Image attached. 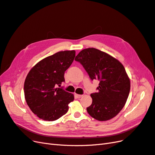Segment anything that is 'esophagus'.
Masks as SVG:
<instances>
[{
    "label": "esophagus",
    "instance_id": "1",
    "mask_svg": "<svg viewBox=\"0 0 155 155\" xmlns=\"http://www.w3.org/2000/svg\"><path fill=\"white\" fill-rule=\"evenodd\" d=\"M83 96V95H80V94H75V97L76 98H81Z\"/></svg>",
    "mask_w": 155,
    "mask_h": 155
}]
</instances>
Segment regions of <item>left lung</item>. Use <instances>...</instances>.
Here are the masks:
<instances>
[{"instance_id":"1","label":"left lung","mask_w":155,"mask_h":155,"mask_svg":"<svg viewBox=\"0 0 155 155\" xmlns=\"http://www.w3.org/2000/svg\"><path fill=\"white\" fill-rule=\"evenodd\" d=\"M75 60L83 65L92 80L100 81L97 92L91 94L92 103L87 108L88 113L98 121L113 118L124 108L130 92V79L124 65L94 48L81 50Z\"/></svg>"}]
</instances>
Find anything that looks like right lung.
Returning a JSON list of instances; mask_svg holds the SVG:
<instances>
[{
	"mask_svg": "<svg viewBox=\"0 0 155 155\" xmlns=\"http://www.w3.org/2000/svg\"><path fill=\"white\" fill-rule=\"evenodd\" d=\"M75 56V50L59 51L41 60L28 74L24 85L25 100L40 119L55 121L68 110L74 94L58 87L64 81V72Z\"/></svg>",
	"mask_w": 155,
	"mask_h": 155,
	"instance_id": "add662e5",
	"label": "right lung"
}]
</instances>
